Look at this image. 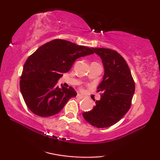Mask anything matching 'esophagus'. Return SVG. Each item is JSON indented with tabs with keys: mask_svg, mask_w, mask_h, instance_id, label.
<instances>
[{
	"mask_svg": "<svg viewBox=\"0 0 160 160\" xmlns=\"http://www.w3.org/2000/svg\"><path fill=\"white\" fill-rule=\"evenodd\" d=\"M76 98H78V99H79V100H82V99H84V96H82V95H81L80 94H78L77 95V96H76Z\"/></svg>",
	"mask_w": 160,
	"mask_h": 160,
	"instance_id": "esophagus-1",
	"label": "esophagus"
}]
</instances>
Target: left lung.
<instances>
[{"instance_id":"8db88e82","label":"left lung","mask_w":160,"mask_h":160,"mask_svg":"<svg viewBox=\"0 0 160 160\" xmlns=\"http://www.w3.org/2000/svg\"><path fill=\"white\" fill-rule=\"evenodd\" d=\"M101 58L104 67L102 81L98 87L101 92L92 110L83 113L87 122L98 128L117 123L128 112L135 92V82L128 63L115 50L92 48Z\"/></svg>"}]
</instances>
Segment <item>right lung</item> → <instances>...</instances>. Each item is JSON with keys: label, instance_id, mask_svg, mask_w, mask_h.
I'll return each mask as SVG.
<instances>
[{"label": "right lung", "instance_id": "add662e5", "mask_svg": "<svg viewBox=\"0 0 160 160\" xmlns=\"http://www.w3.org/2000/svg\"><path fill=\"white\" fill-rule=\"evenodd\" d=\"M92 54V49L62 39H54L39 47L26 60L19 82L28 108L41 117L60 112L77 94L71 87L60 88L58 81L71 70L76 59Z\"/></svg>", "mask_w": 160, "mask_h": 160}]
</instances>
